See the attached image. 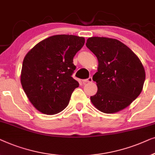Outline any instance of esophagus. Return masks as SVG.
<instances>
[{
  "label": "esophagus",
  "mask_w": 155,
  "mask_h": 155,
  "mask_svg": "<svg viewBox=\"0 0 155 155\" xmlns=\"http://www.w3.org/2000/svg\"><path fill=\"white\" fill-rule=\"evenodd\" d=\"M82 81H83V84H86V83H91L93 81V78H92V77H89L88 78H86V79L83 80Z\"/></svg>",
  "instance_id": "obj_1"
}]
</instances>
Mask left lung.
<instances>
[{
  "mask_svg": "<svg viewBox=\"0 0 155 155\" xmlns=\"http://www.w3.org/2000/svg\"><path fill=\"white\" fill-rule=\"evenodd\" d=\"M86 45L98 60L93 77L97 86L96 94L91 96L93 105L107 114L126 108L142 91L145 72L140 60L117 39L91 37Z\"/></svg>",
  "mask_w": 155,
  "mask_h": 155,
  "instance_id": "left-lung-1",
  "label": "left lung"
}]
</instances>
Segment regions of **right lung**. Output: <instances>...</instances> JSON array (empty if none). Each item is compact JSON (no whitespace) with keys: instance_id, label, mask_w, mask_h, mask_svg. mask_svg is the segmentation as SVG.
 <instances>
[{"instance_id":"right-lung-1","label":"right lung","mask_w":155,"mask_h":155,"mask_svg":"<svg viewBox=\"0 0 155 155\" xmlns=\"http://www.w3.org/2000/svg\"><path fill=\"white\" fill-rule=\"evenodd\" d=\"M85 38L55 35L29 51L23 60L21 84L31 104L45 114H55L68 105L79 84L71 77L73 58L84 46Z\"/></svg>"}]
</instances>
